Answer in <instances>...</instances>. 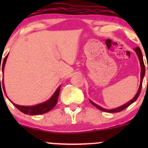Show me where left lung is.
<instances>
[{
	"mask_svg": "<svg viewBox=\"0 0 148 148\" xmlns=\"http://www.w3.org/2000/svg\"><path fill=\"white\" fill-rule=\"evenodd\" d=\"M134 50L135 51V52H136L137 55H138V58H139V60H140V66H141V74H140V87H139L138 89V93L136 94V95L135 96V97L133 98V99H131L130 101H129L128 102H127L126 104H123L122 106H120V107H117V108L115 109H112V110H107V109H104V108H102V107H100V106L97 105V104H95V102H92V100H90L89 99V101H90V102L92 103V104H93L94 106H95V107H97V109H99V110H102L103 112H110V113H114V112H119L122 111V110H125V108H127V107H129L130 105L131 104H132L134 102H135V101L138 99L139 95H140V92H141V89H142V84H143V78H144V76H145V64H144V62H143V54H142V51L141 50H140V49L139 47H137L135 48ZM147 69H148V67H147Z\"/></svg>",
	"mask_w": 148,
	"mask_h": 148,
	"instance_id": "1",
	"label": "left lung"
}]
</instances>
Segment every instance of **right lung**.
<instances>
[{"instance_id": "obj_1", "label": "right lung", "mask_w": 148, "mask_h": 148, "mask_svg": "<svg viewBox=\"0 0 148 148\" xmlns=\"http://www.w3.org/2000/svg\"><path fill=\"white\" fill-rule=\"evenodd\" d=\"M8 56V54H7V56L4 58L3 62L2 64H1V66L0 64V69L1 67V68H2L3 73L4 71V67H5V62H6ZM0 64H1V62ZM0 84H1V79H0ZM2 86H3V88L4 92H5V87H4V84H3V78ZM60 88H61V86H59V87L57 88V89L56 90V92H54V94L52 95L51 97L49 99H48L47 101L34 106L18 105V104H14V103L12 102L9 99H9L10 102H12V104H13V105L18 109V110H19L21 112L24 113V114H29V115H36V114H44V113H46L50 111V110H51L56 104V103H57V101H58V97H59V92H60Z\"/></svg>"}]
</instances>
